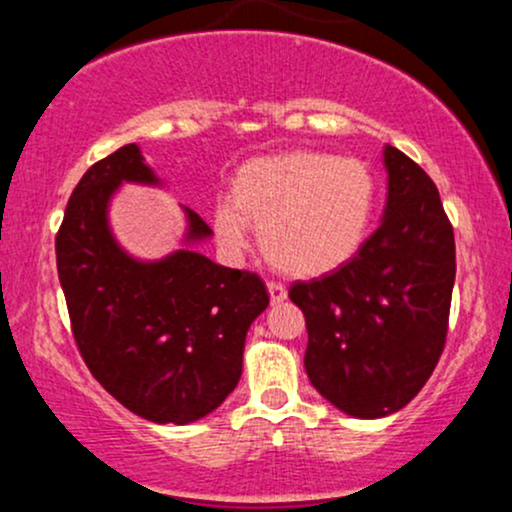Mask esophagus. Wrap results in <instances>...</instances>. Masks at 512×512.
<instances>
[{"mask_svg": "<svg viewBox=\"0 0 512 512\" xmlns=\"http://www.w3.org/2000/svg\"><path fill=\"white\" fill-rule=\"evenodd\" d=\"M267 291H269V298H272V303H281V301H286V286L276 284V281H269V284H267Z\"/></svg>", "mask_w": 512, "mask_h": 512, "instance_id": "34e87169", "label": "esophagus"}]
</instances>
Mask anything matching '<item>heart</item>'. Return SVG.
Here are the masks:
<instances>
[{"label": "heart", "instance_id": "obj_1", "mask_svg": "<svg viewBox=\"0 0 512 512\" xmlns=\"http://www.w3.org/2000/svg\"><path fill=\"white\" fill-rule=\"evenodd\" d=\"M378 209V182L366 163L322 151H291L248 161L233 195L211 209L226 257L248 248L260 228L262 252L279 272L315 279L346 264L366 243Z\"/></svg>", "mask_w": 512, "mask_h": 512}]
</instances>
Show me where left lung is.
I'll return each mask as SVG.
<instances>
[{"label":"left lung","mask_w":512,"mask_h":512,"mask_svg":"<svg viewBox=\"0 0 512 512\" xmlns=\"http://www.w3.org/2000/svg\"><path fill=\"white\" fill-rule=\"evenodd\" d=\"M387 202L378 231L334 272L298 281L305 373L327 402L383 419L419 395L443 354L455 236L433 180L387 144Z\"/></svg>","instance_id":"1"}]
</instances>
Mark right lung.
Here are the masks:
<instances>
[{
  "instance_id": "obj_1",
  "label": "right lung",
  "mask_w": 512,
  "mask_h": 512,
  "mask_svg": "<svg viewBox=\"0 0 512 512\" xmlns=\"http://www.w3.org/2000/svg\"><path fill=\"white\" fill-rule=\"evenodd\" d=\"M125 182L163 187L137 144L93 163L74 187L55 240L57 274L93 378L142 419L185 426L236 390L245 337L269 293L257 274L195 250L211 228L190 207H180L178 250L161 260L129 255L110 228Z\"/></svg>"
}]
</instances>
